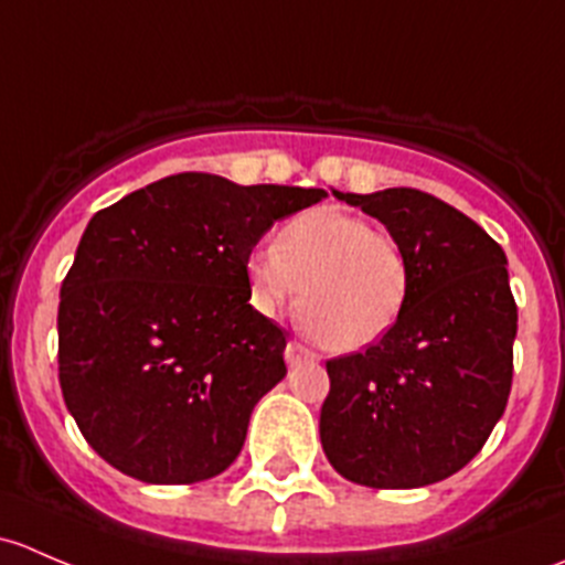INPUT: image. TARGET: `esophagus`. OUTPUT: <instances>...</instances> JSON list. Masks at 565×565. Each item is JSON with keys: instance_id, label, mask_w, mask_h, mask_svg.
Here are the masks:
<instances>
[{"instance_id": "34e87169", "label": "esophagus", "mask_w": 565, "mask_h": 565, "mask_svg": "<svg viewBox=\"0 0 565 565\" xmlns=\"http://www.w3.org/2000/svg\"><path fill=\"white\" fill-rule=\"evenodd\" d=\"M284 358H287L289 366H298L300 361H315L317 352H311L309 347H303L300 341H289L287 350H284Z\"/></svg>"}]
</instances>
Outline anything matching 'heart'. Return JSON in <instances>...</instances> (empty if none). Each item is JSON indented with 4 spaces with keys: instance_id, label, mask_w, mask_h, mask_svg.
<instances>
[{
    "instance_id": "obj_1",
    "label": "heart",
    "mask_w": 565,
    "mask_h": 565,
    "mask_svg": "<svg viewBox=\"0 0 565 565\" xmlns=\"http://www.w3.org/2000/svg\"><path fill=\"white\" fill-rule=\"evenodd\" d=\"M246 276L262 315L287 309L303 287L300 319L330 352H361L383 341L409 295V265L398 243L339 207L295 215L278 246L250 250Z\"/></svg>"
}]
</instances>
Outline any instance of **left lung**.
Segmentation results:
<instances>
[{
  "label": "left lung",
  "instance_id": "8db88e82",
  "mask_svg": "<svg viewBox=\"0 0 565 565\" xmlns=\"http://www.w3.org/2000/svg\"><path fill=\"white\" fill-rule=\"evenodd\" d=\"M333 196L388 230L407 256L409 295L383 341L324 363L322 451L361 487L437 483L481 451L509 402V259L476 221L415 188Z\"/></svg>",
  "mask_w": 565,
  "mask_h": 565
}]
</instances>
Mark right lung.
Here are the masks:
<instances>
[{
	"label": "right lung",
	"instance_id": "1",
	"mask_svg": "<svg viewBox=\"0 0 565 565\" xmlns=\"http://www.w3.org/2000/svg\"><path fill=\"white\" fill-rule=\"evenodd\" d=\"M322 188L172 174L100 210L60 292V385L84 440L145 483L224 472L287 333L250 300L246 259Z\"/></svg>",
	"mask_w": 565,
	"mask_h": 565
}]
</instances>
